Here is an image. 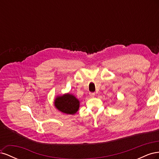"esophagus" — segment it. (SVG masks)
Masks as SVG:
<instances>
[{
  "label": "esophagus",
  "mask_w": 159,
  "mask_h": 159,
  "mask_svg": "<svg viewBox=\"0 0 159 159\" xmlns=\"http://www.w3.org/2000/svg\"><path fill=\"white\" fill-rule=\"evenodd\" d=\"M89 95H90V97H91V98H93L94 96H95V93H89Z\"/></svg>",
  "instance_id": "esophagus-1"
}]
</instances>
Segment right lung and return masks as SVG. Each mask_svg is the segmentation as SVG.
Wrapping results in <instances>:
<instances>
[{"instance_id":"obj_1","label":"right lung","mask_w":159,"mask_h":159,"mask_svg":"<svg viewBox=\"0 0 159 159\" xmlns=\"http://www.w3.org/2000/svg\"><path fill=\"white\" fill-rule=\"evenodd\" d=\"M55 106L60 111L66 114L73 115L79 109L80 102L71 94H65L55 99Z\"/></svg>"}]
</instances>
